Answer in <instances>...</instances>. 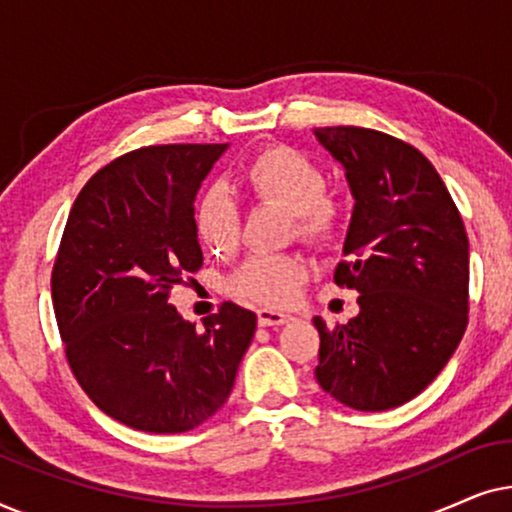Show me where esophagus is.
<instances>
[{"mask_svg":"<svg viewBox=\"0 0 512 512\" xmlns=\"http://www.w3.org/2000/svg\"><path fill=\"white\" fill-rule=\"evenodd\" d=\"M293 321V314L289 312H277V310H258V324L261 326H284Z\"/></svg>","mask_w":512,"mask_h":512,"instance_id":"34e87169","label":"esophagus"}]
</instances>
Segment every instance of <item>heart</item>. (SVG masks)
<instances>
[{"mask_svg": "<svg viewBox=\"0 0 512 512\" xmlns=\"http://www.w3.org/2000/svg\"><path fill=\"white\" fill-rule=\"evenodd\" d=\"M244 184L258 200H272L296 214L298 235L310 244L331 242L340 230V205L328 195L321 167L289 146H272L244 167ZM193 226L200 242L230 254L240 242L242 214L228 186L214 184L195 202ZM307 261L298 254H254L228 279L233 296L265 307H284L298 296Z\"/></svg>", "mask_w": 512, "mask_h": 512, "instance_id": "b5f03b06", "label": "heart"}]
</instances>
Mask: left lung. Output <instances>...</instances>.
Returning a JSON list of instances; mask_svg holds the SVG:
<instances>
[{
    "label": "left lung",
    "mask_w": 512,
    "mask_h": 512,
    "mask_svg": "<svg viewBox=\"0 0 512 512\" xmlns=\"http://www.w3.org/2000/svg\"><path fill=\"white\" fill-rule=\"evenodd\" d=\"M354 198L335 284L359 314L328 328L319 387L354 410L408 403L436 380L468 324V237L450 191L424 153L377 130L317 128Z\"/></svg>",
    "instance_id": "1"
}]
</instances>
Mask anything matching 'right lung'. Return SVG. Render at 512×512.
<instances>
[{
	"instance_id": "right-lung-1",
	"label": "right lung",
	"mask_w": 512,
	"mask_h": 512,
	"mask_svg": "<svg viewBox=\"0 0 512 512\" xmlns=\"http://www.w3.org/2000/svg\"><path fill=\"white\" fill-rule=\"evenodd\" d=\"M228 144L149 146L102 167L69 212L51 291L69 368L97 408L130 429L184 433L233 391L256 314L223 303L186 321L167 303L200 270V184Z\"/></svg>"
}]
</instances>
